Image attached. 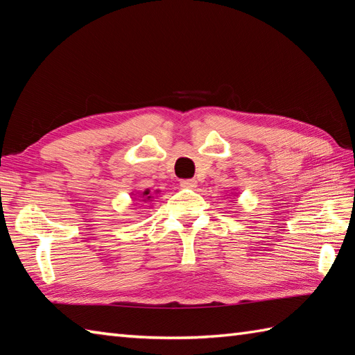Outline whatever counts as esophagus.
I'll return each instance as SVG.
<instances>
[{"mask_svg": "<svg viewBox=\"0 0 355 355\" xmlns=\"http://www.w3.org/2000/svg\"><path fill=\"white\" fill-rule=\"evenodd\" d=\"M180 186L184 187V189H193V187H197V180L193 178H186L180 182Z\"/></svg>", "mask_w": 355, "mask_h": 355, "instance_id": "esophagus-1", "label": "esophagus"}]
</instances>
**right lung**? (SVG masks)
Returning a JSON list of instances; mask_svg holds the SVG:
<instances>
[{
    "label": "right lung",
    "mask_w": 355,
    "mask_h": 355,
    "mask_svg": "<svg viewBox=\"0 0 355 355\" xmlns=\"http://www.w3.org/2000/svg\"><path fill=\"white\" fill-rule=\"evenodd\" d=\"M143 197H146L145 200H149L150 197H149V191H145V192H143Z\"/></svg>",
    "instance_id": "right-lung-1"
}]
</instances>
